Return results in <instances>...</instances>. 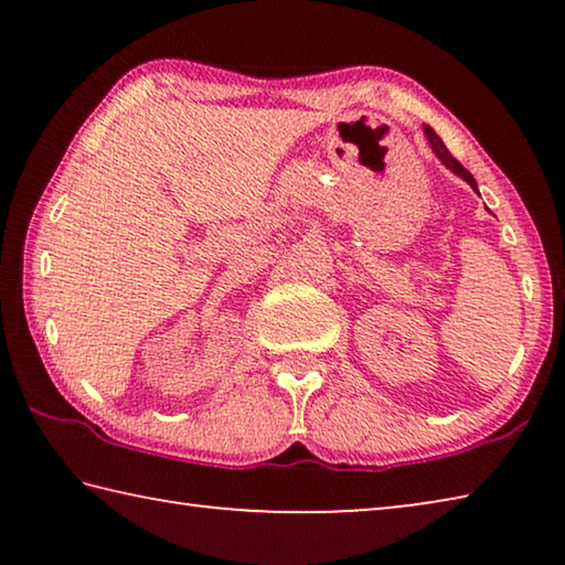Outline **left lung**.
Here are the masks:
<instances>
[{
	"mask_svg": "<svg viewBox=\"0 0 565 565\" xmlns=\"http://www.w3.org/2000/svg\"><path fill=\"white\" fill-rule=\"evenodd\" d=\"M424 131H426V137H428V145H431V149L436 151V157H438V159H441V161H444V164H446L448 169H454L458 177H463V179L468 181V184H471V186L476 189V181H473V177H471V171H468V169H463L461 164H458V161L454 159V154H451V151H448V149H446V145H444V141H441V139H438V134H436V131H434L431 127H424Z\"/></svg>",
	"mask_w": 565,
	"mask_h": 565,
	"instance_id": "left-lung-1",
	"label": "left lung"
}]
</instances>
